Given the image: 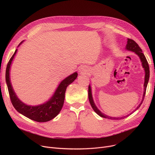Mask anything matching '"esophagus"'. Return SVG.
<instances>
[{
    "instance_id": "esophagus-1",
    "label": "esophagus",
    "mask_w": 155,
    "mask_h": 155,
    "mask_svg": "<svg viewBox=\"0 0 155 155\" xmlns=\"http://www.w3.org/2000/svg\"><path fill=\"white\" fill-rule=\"evenodd\" d=\"M87 72H88V70L85 67H80L79 68V73L80 74H86V73H87Z\"/></svg>"
}]
</instances>
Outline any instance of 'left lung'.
<instances>
[{"label":"left lung","instance_id":"1","mask_svg":"<svg viewBox=\"0 0 155 155\" xmlns=\"http://www.w3.org/2000/svg\"><path fill=\"white\" fill-rule=\"evenodd\" d=\"M127 45H126V50H129V51H131L134 52L136 54H137L138 56H139L142 62V65H143V67L144 68V71H145V78H144V94H143V99L141 102L140 103V104L138 105L137 107V108L136 109V110L140 108V107L141 106V105L142 104L144 98V95L146 94V87H147V85L148 83V81H149V78H150V67H149V64L148 63L147 61V60H146V57L144 56V54L142 53V50L140 48V47L139 46L134 40L131 39H129L127 38ZM88 99L89 101H90L91 105L92 107V109H94V110L98 114L99 116H100L102 117H104V118H107L109 119H112V120H120V119H124L125 117L129 116V115L124 116V117H109L107 115L104 114L102 113L97 108V107L95 106V105L94 102L93 101V98H92V92H91V86L89 85L88 86ZM134 110V111H135ZM132 113L129 114L130 115Z\"/></svg>","mask_w":155,"mask_h":155}]
</instances>
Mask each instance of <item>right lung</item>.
<instances>
[{
    "mask_svg": "<svg viewBox=\"0 0 155 155\" xmlns=\"http://www.w3.org/2000/svg\"><path fill=\"white\" fill-rule=\"evenodd\" d=\"M22 43L19 45V46ZM17 52L16 49L14 54L12 56L7 63L5 71V80L9 91L10 99L14 107L23 116L28 118L39 123L47 122L53 119L60 113L63 105L64 100V94L67 87L74 81L78 75V73L75 72L72 75L64 79L57 88L51 99L42 105L38 106H29L22 103L16 96L14 92L9 78V69L14 55Z\"/></svg>",
    "mask_w": 155,
    "mask_h": 155,
    "instance_id": "1",
    "label": "right lung"
}]
</instances>
